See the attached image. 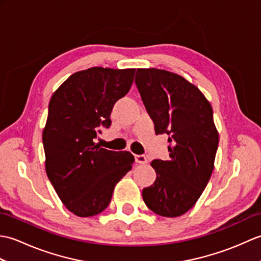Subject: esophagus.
<instances>
[{"instance_id":"1","label":"esophagus","mask_w":261,"mask_h":261,"mask_svg":"<svg viewBox=\"0 0 261 261\" xmlns=\"http://www.w3.org/2000/svg\"><path fill=\"white\" fill-rule=\"evenodd\" d=\"M135 159H136V163L137 164H140V165L148 163V159H147V157L145 156V154H136Z\"/></svg>"}]
</instances>
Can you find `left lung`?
Listing matches in <instances>:
<instances>
[{"label":"left lung","instance_id":"left-lung-1","mask_svg":"<svg viewBox=\"0 0 261 261\" xmlns=\"http://www.w3.org/2000/svg\"><path fill=\"white\" fill-rule=\"evenodd\" d=\"M136 84L156 135L169 136V159L152 160L157 178L143 188L142 198L152 212L176 218L195 205L214 169L213 110L195 85L168 70L138 68Z\"/></svg>","mask_w":261,"mask_h":261}]
</instances>
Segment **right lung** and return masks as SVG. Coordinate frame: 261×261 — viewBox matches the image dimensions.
Listing matches in <instances>:
<instances>
[{"label": "right lung", "mask_w": 261, "mask_h": 261, "mask_svg": "<svg viewBox=\"0 0 261 261\" xmlns=\"http://www.w3.org/2000/svg\"><path fill=\"white\" fill-rule=\"evenodd\" d=\"M135 68L92 67L77 71L60 85L49 102L42 131L46 173L60 201L81 218L108 207L113 190L135 158L94 142L98 127L111 125L115 102L129 92Z\"/></svg>", "instance_id": "right-lung-1"}]
</instances>
